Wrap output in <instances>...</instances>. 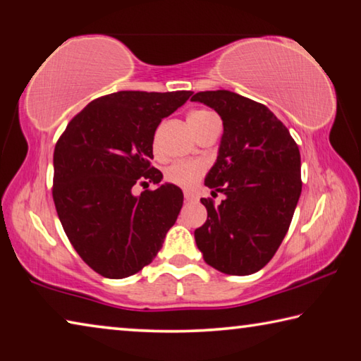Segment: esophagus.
Masks as SVG:
<instances>
[{"instance_id":"1","label":"esophagus","mask_w":361,"mask_h":361,"mask_svg":"<svg viewBox=\"0 0 361 361\" xmlns=\"http://www.w3.org/2000/svg\"><path fill=\"white\" fill-rule=\"evenodd\" d=\"M185 199L188 202H192V200H197V195H195L192 191H185Z\"/></svg>"}]
</instances>
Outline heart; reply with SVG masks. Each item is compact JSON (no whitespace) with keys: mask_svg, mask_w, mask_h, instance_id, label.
Here are the masks:
<instances>
[{"mask_svg":"<svg viewBox=\"0 0 361 361\" xmlns=\"http://www.w3.org/2000/svg\"><path fill=\"white\" fill-rule=\"evenodd\" d=\"M212 114L209 111H194L189 114V124L191 122H199L205 119L207 116ZM205 172V166L200 161H181L175 162L166 170V180L172 185L180 188H191L195 185L200 176Z\"/></svg>","mask_w":361,"mask_h":361,"instance_id":"1","label":"heart"}]
</instances>
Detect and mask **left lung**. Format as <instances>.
Wrapping results in <instances>:
<instances>
[{
  "label": "left lung",
  "mask_w": 361,
  "mask_h": 361,
  "mask_svg": "<svg viewBox=\"0 0 361 361\" xmlns=\"http://www.w3.org/2000/svg\"><path fill=\"white\" fill-rule=\"evenodd\" d=\"M192 102L223 121L216 162L205 176L219 205L200 199L207 221L194 231L205 262L228 276L264 267L282 243L301 195V154L286 127L267 106L231 90H207Z\"/></svg>",
  "instance_id": "8db88e82"
}]
</instances>
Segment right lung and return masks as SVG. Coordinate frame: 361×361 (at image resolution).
I'll list each match as a JSON object with an SVG mask.
<instances>
[{
  "mask_svg": "<svg viewBox=\"0 0 361 361\" xmlns=\"http://www.w3.org/2000/svg\"><path fill=\"white\" fill-rule=\"evenodd\" d=\"M192 95L121 90L90 102L54 149V204L78 255L106 279L149 264L183 207V191L151 167L161 121ZM156 182L154 192L133 194Z\"/></svg>",
  "mask_w": 361,
  "mask_h": 361,
  "instance_id": "right-lung-1",
  "label": "right lung"
}]
</instances>
